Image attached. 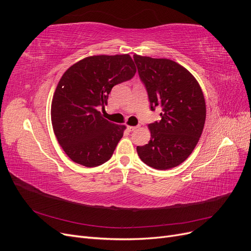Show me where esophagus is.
Wrapping results in <instances>:
<instances>
[{"label": "esophagus", "mask_w": 251, "mask_h": 251, "mask_svg": "<svg viewBox=\"0 0 251 251\" xmlns=\"http://www.w3.org/2000/svg\"><path fill=\"white\" fill-rule=\"evenodd\" d=\"M127 130L130 131V132L136 131V130H137V126H127Z\"/></svg>", "instance_id": "esophagus-1"}]
</instances>
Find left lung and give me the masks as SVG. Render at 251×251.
Here are the masks:
<instances>
[{
	"label": "left lung",
	"instance_id": "obj_1",
	"mask_svg": "<svg viewBox=\"0 0 251 251\" xmlns=\"http://www.w3.org/2000/svg\"><path fill=\"white\" fill-rule=\"evenodd\" d=\"M146 85L151 110L161 107V120L149 125L151 140L137 147L141 160L156 170H169L183 161L202 134L206 104L199 82L183 66L169 58L134 55Z\"/></svg>",
	"mask_w": 251,
	"mask_h": 251
}]
</instances>
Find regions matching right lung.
<instances>
[{"label":"right lung","mask_w":251,"mask_h":251,"mask_svg":"<svg viewBox=\"0 0 251 251\" xmlns=\"http://www.w3.org/2000/svg\"><path fill=\"white\" fill-rule=\"evenodd\" d=\"M135 73L128 54H101L80 59L63 74L53 94L51 121L72 161L94 168L112 157L126 126L104 119L97 107L107 104L112 88Z\"/></svg>","instance_id":"1"}]
</instances>
